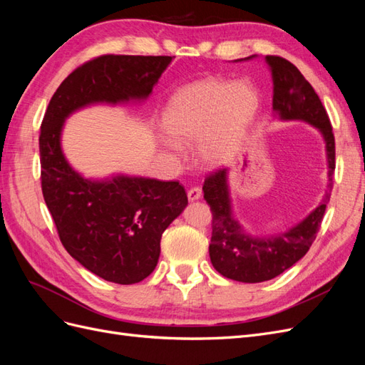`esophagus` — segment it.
<instances>
[{"label": "esophagus", "instance_id": "obj_1", "mask_svg": "<svg viewBox=\"0 0 365 365\" xmlns=\"http://www.w3.org/2000/svg\"><path fill=\"white\" fill-rule=\"evenodd\" d=\"M201 195H202V190L200 189V187H192V189H189V192H187V196H189V201L200 200Z\"/></svg>", "mask_w": 365, "mask_h": 365}]
</instances>
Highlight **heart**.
Segmentation results:
<instances>
[{"instance_id":"b5f03b06","label":"heart","mask_w":365,"mask_h":365,"mask_svg":"<svg viewBox=\"0 0 365 365\" xmlns=\"http://www.w3.org/2000/svg\"><path fill=\"white\" fill-rule=\"evenodd\" d=\"M259 108V96L247 82L230 83L216 77L176 91L163 113V129L175 145L196 141L197 155L208 165L224 163L235 150Z\"/></svg>"}]
</instances>
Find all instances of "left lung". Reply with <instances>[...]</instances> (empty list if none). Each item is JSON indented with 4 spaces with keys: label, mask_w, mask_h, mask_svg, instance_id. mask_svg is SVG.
Returning <instances> with one entry per match:
<instances>
[{
    "label": "left lung",
    "mask_w": 365,
    "mask_h": 365,
    "mask_svg": "<svg viewBox=\"0 0 365 365\" xmlns=\"http://www.w3.org/2000/svg\"><path fill=\"white\" fill-rule=\"evenodd\" d=\"M264 59L269 65L274 82V111L282 120L307 121L323 134L329 163V189H332L335 137L322 101L294 63L280 56H267ZM202 190L213 216L212 244L208 247L210 259L219 274L242 283L271 280L300 260L314 244L330 197V193H326L323 202L286 233L252 237L245 235L237 220L231 216L227 169H217L207 175Z\"/></svg>",
    "instance_id": "obj_1"
}]
</instances>
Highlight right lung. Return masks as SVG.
Segmentation results:
<instances>
[{"label": "right lung", "instance_id": "add662e5", "mask_svg": "<svg viewBox=\"0 0 365 365\" xmlns=\"http://www.w3.org/2000/svg\"><path fill=\"white\" fill-rule=\"evenodd\" d=\"M173 58L103 54L88 61L59 85L42 120L43 200L63 248L106 282L134 284L155 269L161 236L185 208L187 195L178 181L85 180L62 153L63 120L91 103L146 98Z\"/></svg>", "mask_w": 365, "mask_h": 365}]
</instances>
